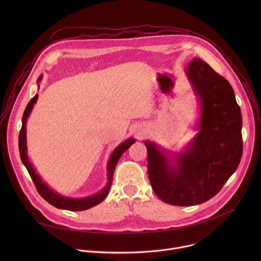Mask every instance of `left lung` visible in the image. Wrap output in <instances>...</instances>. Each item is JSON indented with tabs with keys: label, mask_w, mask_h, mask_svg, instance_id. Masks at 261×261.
Returning <instances> with one entry per match:
<instances>
[{
	"label": "left lung",
	"mask_w": 261,
	"mask_h": 261,
	"mask_svg": "<svg viewBox=\"0 0 261 261\" xmlns=\"http://www.w3.org/2000/svg\"><path fill=\"white\" fill-rule=\"evenodd\" d=\"M187 76L201 104L199 132L171 164L151 141L147 173L156 195L166 203L190 206L210 200L237 170L243 155L242 114L230 84L195 58Z\"/></svg>",
	"instance_id": "8db88e82"
}]
</instances>
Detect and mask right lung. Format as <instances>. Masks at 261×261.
I'll use <instances>...</instances> for the list:
<instances>
[{
    "instance_id": "right-lung-1",
    "label": "right lung",
    "mask_w": 261,
    "mask_h": 261,
    "mask_svg": "<svg viewBox=\"0 0 261 261\" xmlns=\"http://www.w3.org/2000/svg\"><path fill=\"white\" fill-rule=\"evenodd\" d=\"M42 80V76H39L38 81L37 83H40V81ZM37 99H38V94L35 95L31 101L28 103L24 113L22 116V125H21V129L19 132V137H18V147H19V154H20V159L21 162L23 163V165L25 166L27 170L29 171L30 176L32 177L37 191L38 193L51 205L61 208V210H68V211H85L88 208H91L95 205H97L98 203H100L102 200H104V198L107 196L108 191L110 189L111 182H113V175H114V171L115 168L117 166V163L119 161V159L121 158L122 154L128 150L130 147V145H132L135 142V139L133 138H129L127 140H125L124 142H122L116 150L111 154L108 164H107V176H108V180L105 187L97 194L93 195V196H89L86 198H69V197H65L62 196L60 194H58L57 192H55L54 190H51L48 186L41 179V177L38 175V173L36 172V170L34 169L33 165L30 163L28 155H27V137H25V125H27V120L31 114V111L33 109L34 104L36 103Z\"/></svg>"
}]
</instances>
